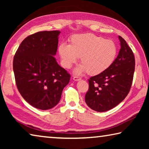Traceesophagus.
Listing matches in <instances>:
<instances>
[{
    "label": "esophagus",
    "mask_w": 149,
    "mask_h": 149,
    "mask_svg": "<svg viewBox=\"0 0 149 149\" xmlns=\"http://www.w3.org/2000/svg\"><path fill=\"white\" fill-rule=\"evenodd\" d=\"M73 79H74V81H80L81 80V77H73Z\"/></svg>",
    "instance_id": "esophagus-1"
}]
</instances>
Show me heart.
I'll return each instance as SVG.
<instances>
[{"label": "heart", "mask_w": 149, "mask_h": 149, "mask_svg": "<svg viewBox=\"0 0 149 149\" xmlns=\"http://www.w3.org/2000/svg\"><path fill=\"white\" fill-rule=\"evenodd\" d=\"M117 47L112 41L106 40L93 33L75 35L70 39L69 45L61 44L58 52L63 67L70 69L80 58L81 65L74 70L76 75L87 72L97 75L112 65L117 55Z\"/></svg>", "instance_id": "heart-1"}]
</instances>
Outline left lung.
<instances>
[{"mask_svg": "<svg viewBox=\"0 0 149 149\" xmlns=\"http://www.w3.org/2000/svg\"><path fill=\"white\" fill-rule=\"evenodd\" d=\"M118 38L121 48L114 63L105 72L89 79L85 102L97 112H106L116 107L126 97L132 87L134 54L125 40L120 36Z\"/></svg>", "mask_w": 149, "mask_h": 149, "instance_id": "8db88e82", "label": "left lung"}]
</instances>
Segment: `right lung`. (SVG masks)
<instances>
[{
  "mask_svg": "<svg viewBox=\"0 0 149 149\" xmlns=\"http://www.w3.org/2000/svg\"><path fill=\"white\" fill-rule=\"evenodd\" d=\"M60 33V31H44L29 35L14 57L17 89L26 101L40 110L54 107L70 79V74L54 56Z\"/></svg>",
  "mask_w": 149,
  "mask_h": 149,
  "instance_id": "1",
  "label": "right lung"
}]
</instances>
